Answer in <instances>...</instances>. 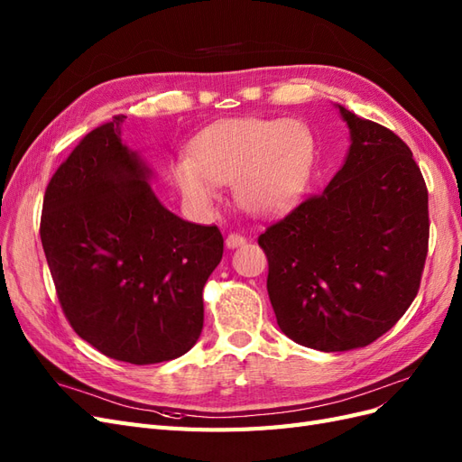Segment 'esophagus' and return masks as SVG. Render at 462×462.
<instances>
[{"mask_svg": "<svg viewBox=\"0 0 462 462\" xmlns=\"http://www.w3.org/2000/svg\"><path fill=\"white\" fill-rule=\"evenodd\" d=\"M246 243V239L243 235H239V233H229L227 235V239H226V246L227 248H236V246H243Z\"/></svg>", "mask_w": 462, "mask_h": 462, "instance_id": "1", "label": "esophagus"}]
</instances>
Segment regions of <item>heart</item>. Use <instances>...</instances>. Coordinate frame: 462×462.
I'll use <instances>...</instances> for the list:
<instances>
[{
    "mask_svg": "<svg viewBox=\"0 0 462 462\" xmlns=\"http://www.w3.org/2000/svg\"><path fill=\"white\" fill-rule=\"evenodd\" d=\"M314 138L295 119L239 117L209 125L175 163V180L194 206H209L233 183L236 202L254 216L282 212L310 177Z\"/></svg>",
    "mask_w": 462,
    "mask_h": 462,
    "instance_id": "heart-1",
    "label": "heart"
}]
</instances>
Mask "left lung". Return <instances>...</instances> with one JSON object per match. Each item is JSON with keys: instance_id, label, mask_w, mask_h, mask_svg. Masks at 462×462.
I'll return each mask as SVG.
<instances>
[{"instance_id": "obj_1", "label": "left lung", "mask_w": 462, "mask_h": 462, "mask_svg": "<svg viewBox=\"0 0 462 462\" xmlns=\"http://www.w3.org/2000/svg\"><path fill=\"white\" fill-rule=\"evenodd\" d=\"M339 107L351 148L324 192L258 236L277 326L324 353L366 346L412 304L428 254V189L411 148Z\"/></svg>"}]
</instances>
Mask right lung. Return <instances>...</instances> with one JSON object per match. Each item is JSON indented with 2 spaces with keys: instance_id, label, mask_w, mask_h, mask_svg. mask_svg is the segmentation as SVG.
Listing matches in <instances>:
<instances>
[{
  "instance_id": "add662e5",
  "label": "right lung",
  "mask_w": 462,
  "mask_h": 462,
  "mask_svg": "<svg viewBox=\"0 0 462 462\" xmlns=\"http://www.w3.org/2000/svg\"><path fill=\"white\" fill-rule=\"evenodd\" d=\"M90 131L53 173L40 239L69 324L102 355L156 365L189 353L204 326L202 289L223 256L216 226L171 214L121 123Z\"/></svg>"
}]
</instances>
